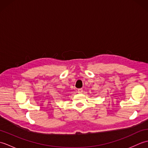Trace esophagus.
I'll use <instances>...</instances> for the list:
<instances>
[{
  "instance_id": "1",
  "label": "esophagus",
  "mask_w": 148,
  "mask_h": 148,
  "mask_svg": "<svg viewBox=\"0 0 148 148\" xmlns=\"http://www.w3.org/2000/svg\"><path fill=\"white\" fill-rule=\"evenodd\" d=\"M77 93H79V94L82 93H83V89H82V88H79V89H78V90H77Z\"/></svg>"
}]
</instances>
